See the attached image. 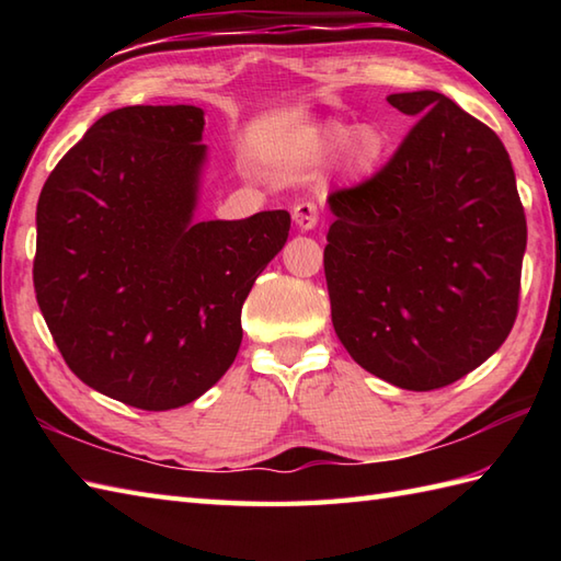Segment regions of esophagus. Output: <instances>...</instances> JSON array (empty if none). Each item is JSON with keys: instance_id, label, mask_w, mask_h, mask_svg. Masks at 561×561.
I'll return each mask as SVG.
<instances>
[{"instance_id": "esophagus-1", "label": "esophagus", "mask_w": 561, "mask_h": 561, "mask_svg": "<svg viewBox=\"0 0 561 561\" xmlns=\"http://www.w3.org/2000/svg\"><path fill=\"white\" fill-rule=\"evenodd\" d=\"M291 217H294L296 229L311 231L313 226L318 224V205H316V202H299V205L294 207Z\"/></svg>"}]
</instances>
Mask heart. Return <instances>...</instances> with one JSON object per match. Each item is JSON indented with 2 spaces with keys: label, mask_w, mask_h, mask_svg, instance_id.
<instances>
[{
  "label": "heart",
  "mask_w": 561,
  "mask_h": 561,
  "mask_svg": "<svg viewBox=\"0 0 561 561\" xmlns=\"http://www.w3.org/2000/svg\"><path fill=\"white\" fill-rule=\"evenodd\" d=\"M323 145L342 153L344 169L354 178L371 175L388 151V135L374 125H342L330 123L323 129Z\"/></svg>",
  "instance_id": "obj_1"
}]
</instances>
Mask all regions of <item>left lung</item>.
I'll use <instances>...</instances> for the list:
<instances>
[{
    "instance_id": "obj_1",
    "label": "left lung",
    "mask_w": 561,
    "mask_h": 561,
    "mask_svg": "<svg viewBox=\"0 0 561 561\" xmlns=\"http://www.w3.org/2000/svg\"><path fill=\"white\" fill-rule=\"evenodd\" d=\"M388 103L420 121L383 171L328 197L332 325L368 374L436 390L490 359L514 328L526 214L490 127L436 91Z\"/></svg>"
}]
</instances>
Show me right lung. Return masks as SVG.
Listing matches in <instances>:
<instances>
[{
    "label": "right lung",
    "instance_id": "obj_1",
    "mask_svg": "<svg viewBox=\"0 0 561 561\" xmlns=\"http://www.w3.org/2000/svg\"><path fill=\"white\" fill-rule=\"evenodd\" d=\"M197 105L93 123L43 185L35 299L67 366L129 408L197 400L229 371L241 308L287 243L289 211L195 221L207 147Z\"/></svg>",
    "mask_w": 561,
    "mask_h": 561
}]
</instances>
